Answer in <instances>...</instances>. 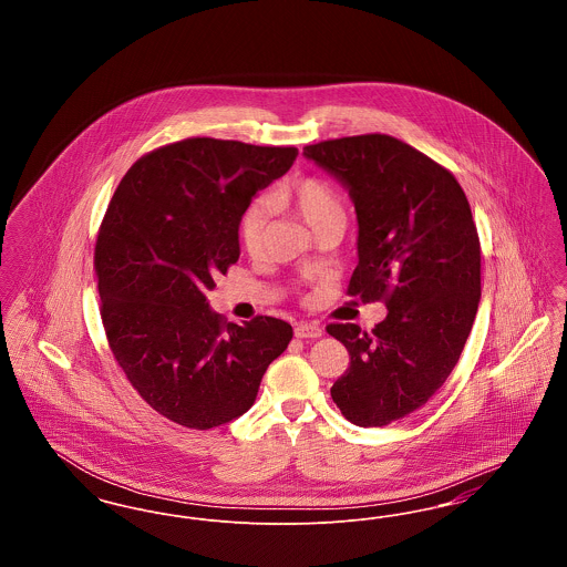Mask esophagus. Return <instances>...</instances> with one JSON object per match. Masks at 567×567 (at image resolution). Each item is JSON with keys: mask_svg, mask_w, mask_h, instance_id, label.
<instances>
[{"mask_svg": "<svg viewBox=\"0 0 567 567\" xmlns=\"http://www.w3.org/2000/svg\"><path fill=\"white\" fill-rule=\"evenodd\" d=\"M323 336V327L317 323H299L296 327V338H308V340H315V338H321Z\"/></svg>", "mask_w": 567, "mask_h": 567, "instance_id": "1", "label": "esophagus"}]
</instances>
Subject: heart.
Instances as JSON below:
<instances>
[{
  "mask_svg": "<svg viewBox=\"0 0 567 567\" xmlns=\"http://www.w3.org/2000/svg\"><path fill=\"white\" fill-rule=\"evenodd\" d=\"M270 206L291 210L312 229L315 236L324 229H342L347 223V208L342 197L319 178H297L280 187L271 193ZM270 206L266 202H257L243 215L240 240L250 255H257L264 246L270 220Z\"/></svg>",
  "mask_w": 567,
  "mask_h": 567,
  "instance_id": "heart-1",
  "label": "heart"
}]
</instances>
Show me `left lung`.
<instances>
[{"instance_id":"1","label":"left lung","mask_w":567,"mask_h":567,"mask_svg":"<svg viewBox=\"0 0 567 567\" xmlns=\"http://www.w3.org/2000/svg\"><path fill=\"white\" fill-rule=\"evenodd\" d=\"M303 157L354 204L349 296L382 299L389 310L372 333L327 327L351 354L331 398L354 425L382 427L427 404L457 365L481 301L478 231L457 178L398 137L327 140Z\"/></svg>"}]
</instances>
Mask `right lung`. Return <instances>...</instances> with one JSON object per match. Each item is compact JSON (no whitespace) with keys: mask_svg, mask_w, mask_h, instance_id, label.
<instances>
[{"mask_svg":"<svg viewBox=\"0 0 567 567\" xmlns=\"http://www.w3.org/2000/svg\"><path fill=\"white\" fill-rule=\"evenodd\" d=\"M296 157V146L189 137L137 159L110 199L95 244L110 349L142 400L183 427L243 416L293 338L274 317L225 323L206 296L240 257L252 197Z\"/></svg>","mask_w":567,"mask_h":567,"instance_id":"obj_1","label":"right lung"}]
</instances>
